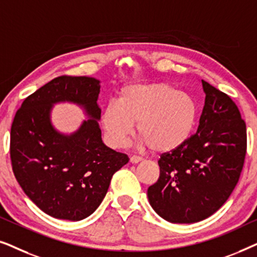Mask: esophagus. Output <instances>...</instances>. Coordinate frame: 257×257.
<instances>
[{"label":"esophagus","mask_w":257,"mask_h":257,"mask_svg":"<svg viewBox=\"0 0 257 257\" xmlns=\"http://www.w3.org/2000/svg\"><path fill=\"white\" fill-rule=\"evenodd\" d=\"M142 160H143V158L139 157V156H132L131 158H130V161H131L132 164H138Z\"/></svg>","instance_id":"1"}]
</instances>
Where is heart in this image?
<instances>
[{"label":"heart","instance_id":"b5f03b06","mask_svg":"<svg viewBox=\"0 0 257 257\" xmlns=\"http://www.w3.org/2000/svg\"><path fill=\"white\" fill-rule=\"evenodd\" d=\"M198 118V106L188 93L166 83L139 84L121 90L118 104L108 103L101 113L107 142L125 145L137 124L144 145L167 153L187 142Z\"/></svg>","mask_w":257,"mask_h":257}]
</instances>
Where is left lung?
<instances>
[{
    "label": "left lung",
    "instance_id": "obj_1",
    "mask_svg": "<svg viewBox=\"0 0 257 257\" xmlns=\"http://www.w3.org/2000/svg\"><path fill=\"white\" fill-rule=\"evenodd\" d=\"M198 131L163 153L160 175L147 189L152 208L172 223H194L220 209L234 191L247 152V128L234 100L202 80Z\"/></svg>",
    "mask_w": 257,
    "mask_h": 257
}]
</instances>
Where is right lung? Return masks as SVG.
Instances as JSON below:
<instances>
[{
	"label": "right lung",
	"mask_w": 257,
	"mask_h": 257,
	"mask_svg": "<svg viewBox=\"0 0 257 257\" xmlns=\"http://www.w3.org/2000/svg\"><path fill=\"white\" fill-rule=\"evenodd\" d=\"M99 80L59 76L28 96L17 110L10 131L13 172L38 208L56 219L79 221L98 208L112 175L128 163L125 153L101 142L97 105ZM83 104L94 119L66 137L51 126V105L57 101Z\"/></svg>",
	"instance_id": "obj_1"
}]
</instances>
